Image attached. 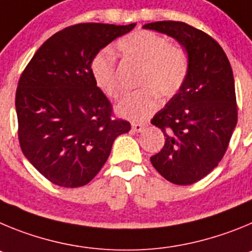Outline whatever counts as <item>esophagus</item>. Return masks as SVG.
Returning <instances> with one entry per match:
<instances>
[{
  "label": "esophagus",
  "instance_id": "esophagus-1",
  "mask_svg": "<svg viewBox=\"0 0 252 252\" xmlns=\"http://www.w3.org/2000/svg\"><path fill=\"white\" fill-rule=\"evenodd\" d=\"M146 128L144 124H140V123H131V129L135 131V133H140L143 129Z\"/></svg>",
  "mask_w": 252,
  "mask_h": 252
}]
</instances>
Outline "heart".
I'll return each instance as SVG.
<instances>
[{"label":"heart","mask_w":252,"mask_h":252,"mask_svg":"<svg viewBox=\"0 0 252 252\" xmlns=\"http://www.w3.org/2000/svg\"><path fill=\"white\" fill-rule=\"evenodd\" d=\"M118 47L126 58L143 64L139 75L143 88L123 94L115 112L130 121H143L157 108V94L168 99L183 87L189 67L188 55L182 46L169 44L167 37L148 30L129 33ZM90 74L100 92L109 98L117 96V59L112 50H101L93 58Z\"/></svg>","instance_id":"heart-1"}]
</instances>
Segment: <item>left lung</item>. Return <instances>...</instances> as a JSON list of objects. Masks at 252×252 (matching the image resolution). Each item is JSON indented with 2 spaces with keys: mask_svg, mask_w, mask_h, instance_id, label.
<instances>
[{
  "mask_svg": "<svg viewBox=\"0 0 252 252\" xmlns=\"http://www.w3.org/2000/svg\"><path fill=\"white\" fill-rule=\"evenodd\" d=\"M143 29L174 38L188 55L183 87L152 119L165 142L151 162L169 182L192 185L217 167L236 126L230 61L214 38L185 22H151Z\"/></svg>",
  "mask_w": 252,
  "mask_h": 252,
  "instance_id": "8db88e82",
  "label": "left lung"
}]
</instances>
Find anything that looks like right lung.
Segmentation results:
<instances>
[{
	"label": "right lung",
	"mask_w": 252,
	"mask_h": 252,
	"mask_svg": "<svg viewBox=\"0 0 252 252\" xmlns=\"http://www.w3.org/2000/svg\"><path fill=\"white\" fill-rule=\"evenodd\" d=\"M137 24H79L40 46L22 72L16 92L20 146L50 182L85 186L109 157L129 122L112 117V104L95 85L92 60Z\"/></svg>",
	"instance_id": "right-lung-1"
}]
</instances>
